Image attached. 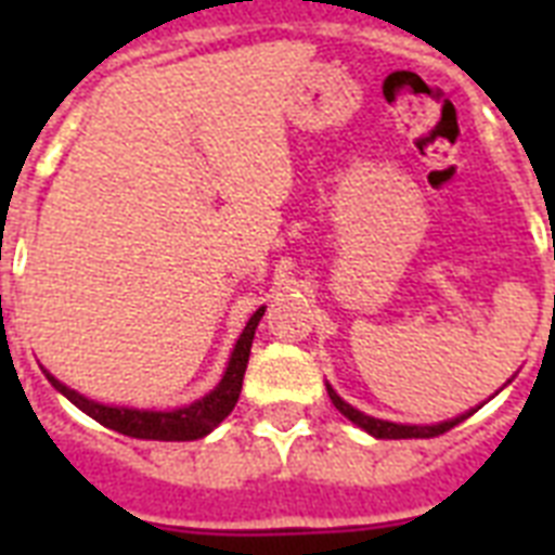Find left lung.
Wrapping results in <instances>:
<instances>
[{"instance_id": "left-lung-1", "label": "left lung", "mask_w": 555, "mask_h": 555, "mask_svg": "<svg viewBox=\"0 0 555 555\" xmlns=\"http://www.w3.org/2000/svg\"><path fill=\"white\" fill-rule=\"evenodd\" d=\"M328 397L331 403L337 405L339 412L346 414L348 421L357 423L360 429H365L369 435H374V438H438V435H443V431H449L452 426H457V423H464L469 414L475 412H466L461 414V417H455V421H447V423H438V426H403V423H388V421H377V417H369V414L357 412L354 405H348L343 397L334 391V388L328 386Z\"/></svg>"}]
</instances>
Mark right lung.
Returning <instances> with one entry per match:
<instances>
[{
  "label": "right lung",
  "instance_id": "right-lung-1",
  "mask_svg": "<svg viewBox=\"0 0 555 555\" xmlns=\"http://www.w3.org/2000/svg\"><path fill=\"white\" fill-rule=\"evenodd\" d=\"M261 313H264V308H259V311L253 313L250 322L244 325L242 337L235 343L233 357H230V365H227L221 383H218L207 397H201V400H195L192 405H184V409H176V412H141V409H120V405L94 403L89 397L77 395L74 388L63 386V383L56 377H51L48 371L46 377L51 379V386H54L56 391H63L77 409H82L89 417H94V421L108 426V429L120 431V435L143 440L204 438V435H209V431L216 429L218 423L224 421L227 414L233 412L235 400H238V391H242L247 360H250L253 334H256V325H259Z\"/></svg>",
  "mask_w": 555,
  "mask_h": 555
}]
</instances>
